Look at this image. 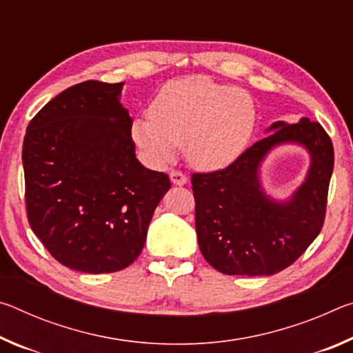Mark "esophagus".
<instances>
[{
	"instance_id": "34e87169",
	"label": "esophagus",
	"mask_w": 353,
	"mask_h": 353,
	"mask_svg": "<svg viewBox=\"0 0 353 353\" xmlns=\"http://www.w3.org/2000/svg\"><path fill=\"white\" fill-rule=\"evenodd\" d=\"M170 179H171V183L172 185H177V187H182L188 182V177L183 174L181 171H171L170 172Z\"/></svg>"
}]
</instances>
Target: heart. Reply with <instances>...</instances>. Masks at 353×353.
Listing matches in <instances>:
<instances>
[{"label": "heart", "mask_w": 353, "mask_h": 353, "mask_svg": "<svg viewBox=\"0 0 353 353\" xmlns=\"http://www.w3.org/2000/svg\"><path fill=\"white\" fill-rule=\"evenodd\" d=\"M255 123L254 101L246 92L205 76H188L166 82L149 115L134 119L130 134L152 165L172 162L183 145L193 168L216 171L246 151Z\"/></svg>", "instance_id": "1"}]
</instances>
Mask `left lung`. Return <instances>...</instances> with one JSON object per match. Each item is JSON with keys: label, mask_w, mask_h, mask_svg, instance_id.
<instances>
[{"label": "left lung", "mask_w": 353, "mask_h": 353, "mask_svg": "<svg viewBox=\"0 0 353 353\" xmlns=\"http://www.w3.org/2000/svg\"><path fill=\"white\" fill-rule=\"evenodd\" d=\"M270 134L225 170L193 174L196 234L204 259L227 276H272L292 265L324 224L333 145L319 123H272ZM301 145L310 155L304 182L283 200L265 193L261 166L274 148Z\"/></svg>", "instance_id": "obj_1"}]
</instances>
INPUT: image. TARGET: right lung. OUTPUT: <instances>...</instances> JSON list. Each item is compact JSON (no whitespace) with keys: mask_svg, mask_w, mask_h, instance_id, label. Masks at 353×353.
Here are the masks:
<instances>
[{"mask_svg":"<svg viewBox=\"0 0 353 353\" xmlns=\"http://www.w3.org/2000/svg\"><path fill=\"white\" fill-rule=\"evenodd\" d=\"M123 85L67 88L32 118L23 141L28 221L74 271L117 272L134 263L171 188L168 176L137 159Z\"/></svg>","mask_w":353,"mask_h":353,"instance_id":"obj_1","label":"right lung"}]
</instances>
